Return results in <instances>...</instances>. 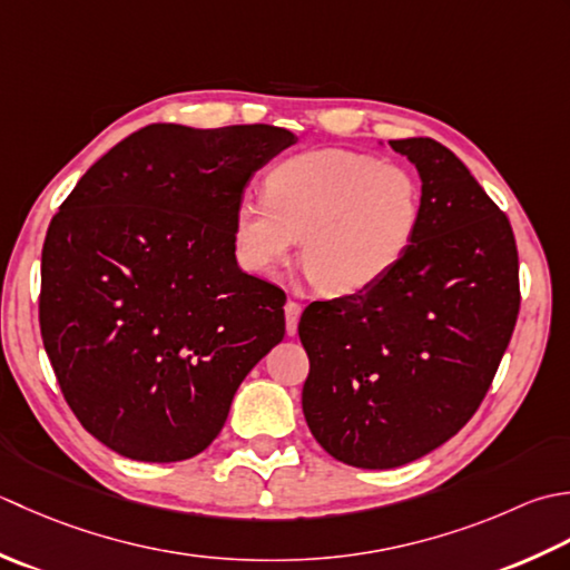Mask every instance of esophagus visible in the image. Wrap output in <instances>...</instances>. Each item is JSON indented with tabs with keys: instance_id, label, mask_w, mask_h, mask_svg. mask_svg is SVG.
I'll use <instances>...</instances> for the list:
<instances>
[{
	"instance_id": "34e87169",
	"label": "esophagus",
	"mask_w": 570,
	"mask_h": 570,
	"mask_svg": "<svg viewBox=\"0 0 570 570\" xmlns=\"http://www.w3.org/2000/svg\"><path fill=\"white\" fill-rule=\"evenodd\" d=\"M299 315H302V305H299V302L287 299V302H285V327H287V334H295V332H297Z\"/></svg>"
}]
</instances>
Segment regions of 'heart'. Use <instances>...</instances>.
<instances>
[{
    "label": "heart",
    "mask_w": 570,
    "mask_h": 570,
    "mask_svg": "<svg viewBox=\"0 0 570 570\" xmlns=\"http://www.w3.org/2000/svg\"><path fill=\"white\" fill-rule=\"evenodd\" d=\"M415 174L356 149L289 155L265 174V199L240 196L230 216L238 263L273 275L302 238V268L324 295H354L389 275L421 226Z\"/></svg>",
    "instance_id": "1"
}]
</instances>
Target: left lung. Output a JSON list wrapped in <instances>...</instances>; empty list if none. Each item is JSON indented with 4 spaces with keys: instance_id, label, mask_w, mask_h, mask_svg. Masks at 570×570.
<instances>
[{
    "instance_id": "left-lung-1",
    "label": "left lung",
    "mask_w": 570,
    "mask_h": 570,
    "mask_svg": "<svg viewBox=\"0 0 570 570\" xmlns=\"http://www.w3.org/2000/svg\"><path fill=\"white\" fill-rule=\"evenodd\" d=\"M423 181L409 253L362 293L312 302L302 411L340 462L391 470L455 435L480 409L519 315L514 230L470 169L431 137L391 139Z\"/></svg>"
}]
</instances>
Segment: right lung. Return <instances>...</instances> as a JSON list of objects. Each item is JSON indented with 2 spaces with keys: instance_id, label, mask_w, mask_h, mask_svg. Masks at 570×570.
<instances>
[{
  "instance_id": "1",
  "label": "right lung",
  "mask_w": 570,
  "mask_h": 570,
  "mask_svg": "<svg viewBox=\"0 0 570 570\" xmlns=\"http://www.w3.org/2000/svg\"><path fill=\"white\" fill-rule=\"evenodd\" d=\"M295 135L147 125L92 165L41 250V340L66 403L142 462L199 455L285 336V293L243 273L230 216Z\"/></svg>"
}]
</instances>
